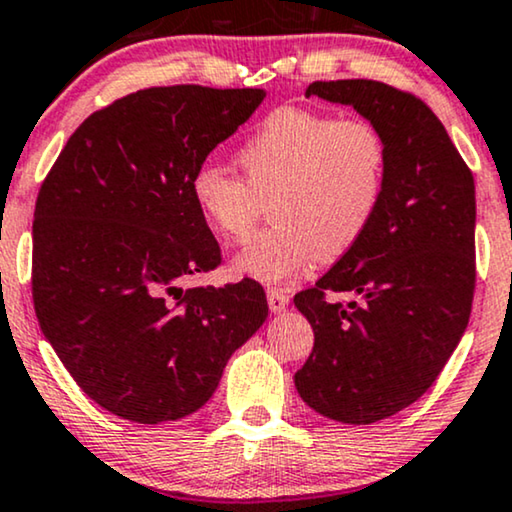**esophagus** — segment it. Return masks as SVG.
I'll return each instance as SVG.
<instances>
[{
    "mask_svg": "<svg viewBox=\"0 0 512 512\" xmlns=\"http://www.w3.org/2000/svg\"><path fill=\"white\" fill-rule=\"evenodd\" d=\"M265 294H268V305H270L272 313H282V310L289 305V298H291V296H289L287 289L270 287L268 291H265Z\"/></svg>",
    "mask_w": 512,
    "mask_h": 512,
    "instance_id": "obj_1",
    "label": "esophagus"
}]
</instances>
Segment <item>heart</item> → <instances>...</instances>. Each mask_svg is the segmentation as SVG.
<instances>
[{
	"instance_id": "b5f03b06",
	"label": "heart",
	"mask_w": 512,
	"mask_h": 512,
	"mask_svg": "<svg viewBox=\"0 0 512 512\" xmlns=\"http://www.w3.org/2000/svg\"><path fill=\"white\" fill-rule=\"evenodd\" d=\"M244 181L218 164L190 178L197 214L223 242H242L270 199L272 228L256 235L232 270L258 282H287L317 256L348 254L381 207L388 145L367 119L282 105L263 117L237 152Z\"/></svg>"
}]
</instances>
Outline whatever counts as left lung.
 <instances>
[{
    "label": "left lung",
    "mask_w": 512,
    "mask_h": 512,
    "mask_svg": "<svg viewBox=\"0 0 512 512\" xmlns=\"http://www.w3.org/2000/svg\"><path fill=\"white\" fill-rule=\"evenodd\" d=\"M305 96L353 105L381 131L388 174L369 230L296 308L315 331L296 371L317 414L353 426L416 402L468 327L475 291V181L435 112L374 79L313 82ZM334 293L358 298L343 304Z\"/></svg>",
    "instance_id": "obj_1"
}]
</instances>
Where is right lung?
Listing matches in <instances>:
<instances>
[{"label":"right lung","mask_w":512,"mask_h":512,"mask_svg":"<svg viewBox=\"0 0 512 512\" xmlns=\"http://www.w3.org/2000/svg\"><path fill=\"white\" fill-rule=\"evenodd\" d=\"M263 89L152 86L86 117L35 204L32 301L46 341L96 404L178 421L214 395L268 317L258 282L183 289L221 263L190 178Z\"/></svg>","instance_id":"1"}]
</instances>
